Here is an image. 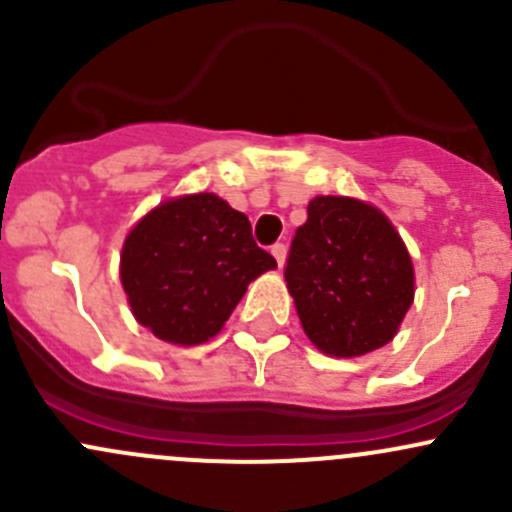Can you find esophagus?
Listing matches in <instances>:
<instances>
[{
	"label": "esophagus",
	"mask_w": 512,
	"mask_h": 512,
	"mask_svg": "<svg viewBox=\"0 0 512 512\" xmlns=\"http://www.w3.org/2000/svg\"><path fill=\"white\" fill-rule=\"evenodd\" d=\"M272 255H275V260H277V265H285V257H287V247H285V242H275V245H272Z\"/></svg>",
	"instance_id": "obj_1"
}]
</instances>
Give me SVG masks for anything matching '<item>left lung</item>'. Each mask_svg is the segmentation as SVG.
Returning <instances> with one entry per match:
<instances>
[{
    "mask_svg": "<svg viewBox=\"0 0 512 512\" xmlns=\"http://www.w3.org/2000/svg\"><path fill=\"white\" fill-rule=\"evenodd\" d=\"M285 282L314 347L361 356L399 332L414 302V265L394 225L354 198L319 195L289 247Z\"/></svg>",
    "mask_w": 512,
    "mask_h": 512,
    "instance_id": "left-lung-1",
    "label": "left lung"
}]
</instances>
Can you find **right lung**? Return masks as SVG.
I'll list each match as a JSON object with an SVG mask.
<instances>
[{
  "instance_id": "add662e5",
  "label": "right lung",
  "mask_w": 512,
  "mask_h": 512,
  "mask_svg": "<svg viewBox=\"0 0 512 512\" xmlns=\"http://www.w3.org/2000/svg\"><path fill=\"white\" fill-rule=\"evenodd\" d=\"M275 257L245 213L213 193L168 200L123 242L121 282L138 324L170 344L208 342Z\"/></svg>"
}]
</instances>
